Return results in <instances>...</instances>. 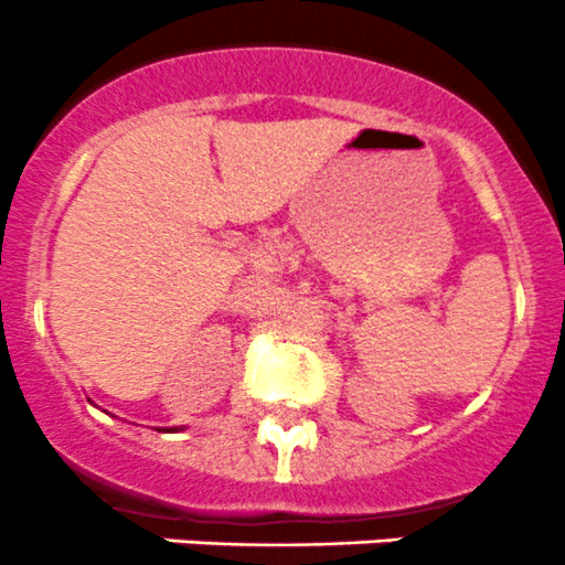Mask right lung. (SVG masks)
<instances>
[{"label":"right lung","instance_id":"right-lung-1","mask_svg":"<svg viewBox=\"0 0 565 565\" xmlns=\"http://www.w3.org/2000/svg\"><path fill=\"white\" fill-rule=\"evenodd\" d=\"M172 431H181V428H178V426H175V428H172Z\"/></svg>","mask_w":565,"mask_h":565}]
</instances>
